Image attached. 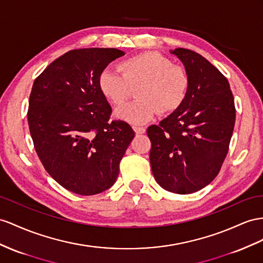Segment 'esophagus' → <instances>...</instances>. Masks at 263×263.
Here are the masks:
<instances>
[{
	"instance_id": "34e87169",
	"label": "esophagus",
	"mask_w": 263,
	"mask_h": 263,
	"mask_svg": "<svg viewBox=\"0 0 263 263\" xmlns=\"http://www.w3.org/2000/svg\"><path fill=\"white\" fill-rule=\"evenodd\" d=\"M133 130L137 134H143L145 132V127L142 126H133Z\"/></svg>"
}]
</instances>
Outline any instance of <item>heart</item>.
Returning a JSON list of instances; mask_svg holds the SVG:
<instances>
[{
    "mask_svg": "<svg viewBox=\"0 0 263 263\" xmlns=\"http://www.w3.org/2000/svg\"><path fill=\"white\" fill-rule=\"evenodd\" d=\"M121 76L111 70L101 72L100 92L112 105H121L136 89L138 101L121 106L114 117L130 124H145L158 112L171 113L182 105L190 80L182 66L173 64L158 52L146 51L118 65Z\"/></svg>",
    "mask_w": 263,
    "mask_h": 263,
    "instance_id": "1",
    "label": "heart"
}]
</instances>
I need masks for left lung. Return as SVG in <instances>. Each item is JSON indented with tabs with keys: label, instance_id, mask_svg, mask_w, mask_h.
<instances>
[{
	"label": "left lung",
	"instance_id": "left-lung-1",
	"mask_svg": "<svg viewBox=\"0 0 263 263\" xmlns=\"http://www.w3.org/2000/svg\"><path fill=\"white\" fill-rule=\"evenodd\" d=\"M170 52L184 65L189 91L179 109L147 127L150 163L164 190L190 194L218 176L233 133L234 100L228 80L205 58L181 48Z\"/></svg>",
	"mask_w": 263,
	"mask_h": 263
}]
</instances>
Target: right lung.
<instances>
[{
	"label": "right lung",
	"mask_w": 263,
	"mask_h": 263,
	"mask_svg": "<svg viewBox=\"0 0 263 263\" xmlns=\"http://www.w3.org/2000/svg\"><path fill=\"white\" fill-rule=\"evenodd\" d=\"M124 55L118 49L66 52L35 79L28 122L35 151L50 176L66 190L93 196L111 187L134 138L100 92V74Z\"/></svg>",
	"instance_id": "obj_1"
}]
</instances>
